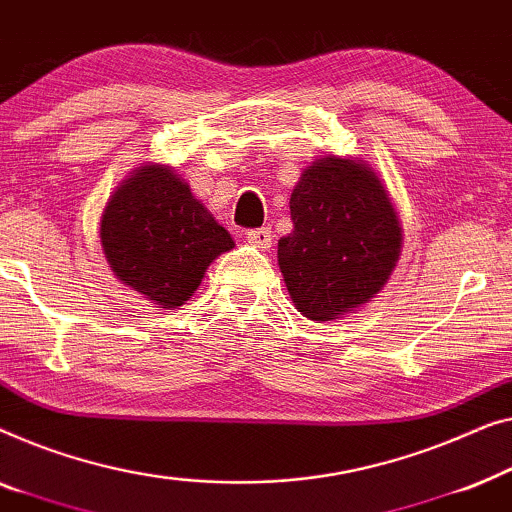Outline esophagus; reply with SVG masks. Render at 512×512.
Returning a JSON list of instances; mask_svg holds the SVG:
<instances>
[{"instance_id": "esophagus-1", "label": "esophagus", "mask_w": 512, "mask_h": 512, "mask_svg": "<svg viewBox=\"0 0 512 512\" xmlns=\"http://www.w3.org/2000/svg\"><path fill=\"white\" fill-rule=\"evenodd\" d=\"M246 241L250 243V246L266 250V248H271V243H273V234H271V229H269V227L248 229V232H246Z\"/></svg>"}]
</instances>
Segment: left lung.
Masks as SVG:
<instances>
[{
    "label": "left lung",
    "instance_id": "obj_1",
    "mask_svg": "<svg viewBox=\"0 0 512 512\" xmlns=\"http://www.w3.org/2000/svg\"><path fill=\"white\" fill-rule=\"evenodd\" d=\"M294 229L278 241V264L294 306L334 320L383 290L399 259L401 227L373 171L322 157L290 197Z\"/></svg>",
    "mask_w": 512,
    "mask_h": 512
}]
</instances>
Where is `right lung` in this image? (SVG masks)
<instances>
[{"instance_id":"obj_1","label":"right lung","mask_w":512,"mask_h":512,"mask_svg":"<svg viewBox=\"0 0 512 512\" xmlns=\"http://www.w3.org/2000/svg\"><path fill=\"white\" fill-rule=\"evenodd\" d=\"M102 246L122 283L162 308L183 306L232 236L162 164L127 178L106 204Z\"/></svg>"}]
</instances>
